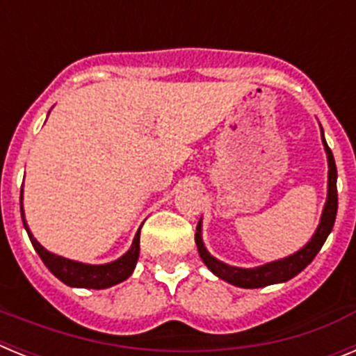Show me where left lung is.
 Here are the masks:
<instances>
[{
  "label": "left lung",
  "mask_w": 356,
  "mask_h": 356,
  "mask_svg": "<svg viewBox=\"0 0 356 356\" xmlns=\"http://www.w3.org/2000/svg\"><path fill=\"white\" fill-rule=\"evenodd\" d=\"M321 140H323L326 160H328V191H326V203L323 207L319 225H317L312 238L301 250L289 254V257H284V259L273 260V262H267L264 266L257 267H237L229 266V264L222 262V260L216 259L213 254H210L205 242H203V219H200L196 226V237H194L197 253H200L203 264L209 267L217 278L225 280L228 284L241 289L267 287V285L289 282L296 275H300L305 267L316 259V254L319 253L325 241L328 238L330 232L333 228V222H335V216H337V168H335V159H333L332 149L326 144L323 128H321Z\"/></svg>",
  "instance_id": "8db88e82"
}]
</instances>
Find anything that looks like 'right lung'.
<instances>
[{"label":"right lung","instance_id":"add662e5","mask_svg":"<svg viewBox=\"0 0 356 356\" xmlns=\"http://www.w3.org/2000/svg\"><path fill=\"white\" fill-rule=\"evenodd\" d=\"M21 217H23V225L24 229H26L28 237H30L31 241V246L35 248V251L39 253L44 266L48 267L56 278L60 280V282H64L65 285H69V287L97 289V291H99V289H108L112 287V285H118L121 284V282H124V280L130 278L135 266H137L140 251V228L139 232L135 234L130 250L122 254V257H119L118 260H112V262L106 264H85L51 253V251L46 250V248L31 235L26 219H24L23 187H21Z\"/></svg>","mask_w":356,"mask_h":356}]
</instances>
